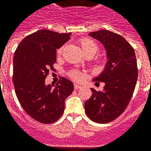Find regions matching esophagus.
Masks as SVG:
<instances>
[{
	"label": "esophagus",
	"mask_w": 151,
	"mask_h": 151,
	"mask_svg": "<svg viewBox=\"0 0 151 151\" xmlns=\"http://www.w3.org/2000/svg\"><path fill=\"white\" fill-rule=\"evenodd\" d=\"M74 89H75V90H77V89L81 88V85L77 84V83H74Z\"/></svg>",
	"instance_id": "obj_1"
}]
</instances>
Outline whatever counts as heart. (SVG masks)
Segmentation results:
<instances>
[{"mask_svg": "<svg viewBox=\"0 0 151 151\" xmlns=\"http://www.w3.org/2000/svg\"><path fill=\"white\" fill-rule=\"evenodd\" d=\"M79 43L83 52L86 54V55H94L98 51V49H99V46H98L97 43L94 40H93V39H90V38H82V39L79 40ZM64 49H65V45H62V46L58 48V55H61ZM69 77L73 80H74V81H81L82 78H83V76H82V74H81V72L76 70H70L69 72Z\"/></svg>", "mask_w": 151, "mask_h": 151, "instance_id": "heart-1", "label": "heart"}]
</instances>
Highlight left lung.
Returning <instances> with one entry per match:
<instances>
[{"label":"left lung","mask_w":151,"mask_h":151,"mask_svg":"<svg viewBox=\"0 0 151 151\" xmlns=\"http://www.w3.org/2000/svg\"><path fill=\"white\" fill-rule=\"evenodd\" d=\"M89 36L103 43L109 61L94 80L104 82L103 90L91 89L93 94L85 102V112L94 122L106 124L117 119L132 99L138 74L136 56L133 47L119 34L103 29Z\"/></svg>","instance_id":"8db88e82"}]
</instances>
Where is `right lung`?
Returning a JSON list of instances; mask_svg holds the SVG:
<instances>
[{"label": "right lung", "mask_w": 151, "mask_h": 151, "mask_svg": "<svg viewBox=\"0 0 151 151\" xmlns=\"http://www.w3.org/2000/svg\"><path fill=\"white\" fill-rule=\"evenodd\" d=\"M70 32L39 30L26 36L14 53L13 82L16 95L25 112L36 121L52 124L65 110V100L74 85L65 77L53 87L45 85L49 70H54L56 49L70 39Z\"/></svg>", "instance_id": "1"}]
</instances>
